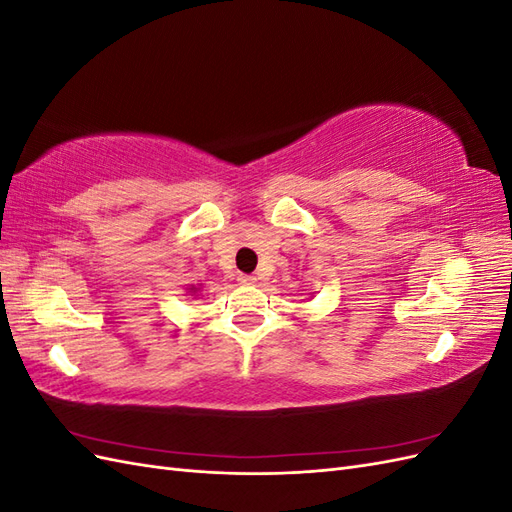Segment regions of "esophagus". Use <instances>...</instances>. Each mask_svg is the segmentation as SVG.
Wrapping results in <instances>:
<instances>
[{
	"mask_svg": "<svg viewBox=\"0 0 512 512\" xmlns=\"http://www.w3.org/2000/svg\"><path fill=\"white\" fill-rule=\"evenodd\" d=\"M237 282L243 286H250V284H256V277L254 275H239Z\"/></svg>",
	"mask_w": 512,
	"mask_h": 512,
	"instance_id": "esophagus-1",
	"label": "esophagus"
}]
</instances>
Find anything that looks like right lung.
Masks as SVG:
<instances>
[{
  "instance_id": "obj_1",
  "label": "right lung",
  "mask_w": 512,
  "mask_h": 512,
  "mask_svg": "<svg viewBox=\"0 0 512 512\" xmlns=\"http://www.w3.org/2000/svg\"><path fill=\"white\" fill-rule=\"evenodd\" d=\"M198 290H200V286H190V288H185V292H188L190 294V297H198Z\"/></svg>"
}]
</instances>
